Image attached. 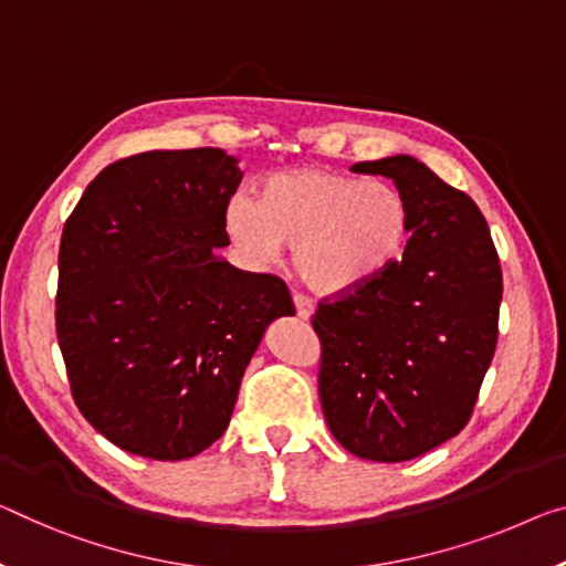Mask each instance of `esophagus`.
Returning a JSON list of instances; mask_svg holds the SVG:
<instances>
[{"instance_id":"1","label":"esophagus","mask_w":566,"mask_h":566,"mask_svg":"<svg viewBox=\"0 0 566 566\" xmlns=\"http://www.w3.org/2000/svg\"><path fill=\"white\" fill-rule=\"evenodd\" d=\"M293 306H295V313H298V318H308L313 313V301L303 293H293Z\"/></svg>"}]
</instances>
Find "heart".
Listing matches in <instances>:
<instances>
[{
  "label": "heart",
  "instance_id": "1",
  "mask_svg": "<svg viewBox=\"0 0 566 566\" xmlns=\"http://www.w3.org/2000/svg\"><path fill=\"white\" fill-rule=\"evenodd\" d=\"M224 224L253 265H271L293 245V268L308 289L342 293L371 281L402 255L410 210L389 181L326 169L268 177L258 202L232 197Z\"/></svg>",
  "mask_w": 566,
  "mask_h": 566
}]
</instances>
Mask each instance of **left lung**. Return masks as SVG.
<instances>
[{
    "mask_svg": "<svg viewBox=\"0 0 566 566\" xmlns=\"http://www.w3.org/2000/svg\"><path fill=\"white\" fill-rule=\"evenodd\" d=\"M392 179L410 210L402 258L318 301V397L349 453L402 463L471 420L499 342L503 275L478 205L412 156L356 164Z\"/></svg>",
    "mask_w": 566,
    "mask_h": 566,
    "instance_id": "obj_1",
    "label": "left lung"
}]
</instances>
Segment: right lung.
<instances>
[{"label": "right lung", "mask_w": 566, "mask_h": 566, "mask_svg": "<svg viewBox=\"0 0 566 566\" xmlns=\"http://www.w3.org/2000/svg\"><path fill=\"white\" fill-rule=\"evenodd\" d=\"M242 171L222 149L108 164L60 240L55 328L77 410L126 453L185 460L228 430L281 277L217 255Z\"/></svg>", "instance_id": "add662e5"}]
</instances>
